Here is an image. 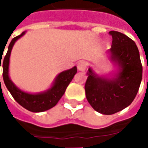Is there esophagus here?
I'll return each instance as SVG.
<instances>
[{
  "mask_svg": "<svg viewBox=\"0 0 148 148\" xmlns=\"http://www.w3.org/2000/svg\"><path fill=\"white\" fill-rule=\"evenodd\" d=\"M77 70L80 71H86V62H79L78 63H77Z\"/></svg>",
  "mask_w": 148,
  "mask_h": 148,
  "instance_id": "1",
  "label": "esophagus"
}]
</instances>
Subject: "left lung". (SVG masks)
Listing matches in <instances>:
<instances>
[{
	"label": "left lung",
	"instance_id": "8db88e82",
	"mask_svg": "<svg viewBox=\"0 0 148 148\" xmlns=\"http://www.w3.org/2000/svg\"><path fill=\"white\" fill-rule=\"evenodd\" d=\"M112 36L110 59L117 65L119 71L114 77H99L89 68L85 85L86 97L94 110L112 115L131 105L140 88L143 67L140 52L133 40L116 31Z\"/></svg>",
	"mask_w": 148,
	"mask_h": 148
}]
</instances>
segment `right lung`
I'll return each mask as SVG.
<instances>
[{
	"label": "right lung",
	"mask_w": 148,
	"mask_h": 148,
	"mask_svg": "<svg viewBox=\"0 0 148 148\" xmlns=\"http://www.w3.org/2000/svg\"><path fill=\"white\" fill-rule=\"evenodd\" d=\"M24 34H25V32H22L20 36L13 38L8 46V51L4 58L3 64H2L3 79H4L5 86L12 94V97L22 107L27 109L28 111L33 112H44L56 106V104L58 102V101L64 94L68 85L70 84L75 74L77 73V67L74 66L70 70L61 72L55 78L53 86L45 92L33 94V93H28L21 90L15 86L14 83L9 78L8 66H9V58H10L12 47L16 41L18 39H20L21 36H23ZM2 55L3 54L1 55V58H2ZM1 63V60L0 61V69Z\"/></svg>",
	"instance_id": "1"
}]
</instances>
